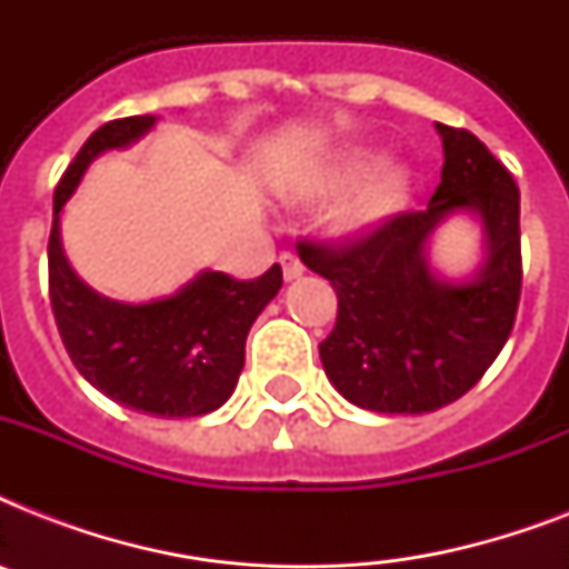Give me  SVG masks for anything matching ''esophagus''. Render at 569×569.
<instances>
[{
	"mask_svg": "<svg viewBox=\"0 0 569 569\" xmlns=\"http://www.w3.org/2000/svg\"><path fill=\"white\" fill-rule=\"evenodd\" d=\"M280 266H283V277L286 280H298L303 274V262L295 253H283L280 257Z\"/></svg>",
	"mask_w": 569,
	"mask_h": 569,
	"instance_id": "34e87169",
	"label": "esophagus"
}]
</instances>
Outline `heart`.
I'll return each mask as SVG.
<instances>
[{"mask_svg": "<svg viewBox=\"0 0 569 569\" xmlns=\"http://www.w3.org/2000/svg\"><path fill=\"white\" fill-rule=\"evenodd\" d=\"M375 162H378V150H372V147H355V150L339 153L321 173L319 191L321 194H333V191L346 189V186H355L375 167ZM410 186H413V177H410L407 164H380L366 181L357 186L355 194L337 209V218H333L337 230L348 232V236H360V232L380 227V223L405 209Z\"/></svg>", "mask_w": 569, "mask_h": 569, "instance_id": "obj_1", "label": "heart"}]
</instances>
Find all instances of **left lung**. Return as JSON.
<instances>
[{"label":"left lung","instance_id":"left-lung-1","mask_svg":"<svg viewBox=\"0 0 569 569\" xmlns=\"http://www.w3.org/2000/svg\"><path fill=\"white\" fill-rule=\"evenodd\" d=\"M440 186L422 212H401L346 244L298 241L303 266L330 280L337 325L319 346L330 383L375 413H431L476 387L508 342L522 289L520 189L467 129L437 123ZM482 221L486 262L442 281L427 241L449 213Z\"/></svg>","mask_w":569,"mask_h":569}]
</instances>
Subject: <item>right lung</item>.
Segmentation results:
<instances>
[{"instance_id":"obj_1","label":"right lung","mask_w":569,"mask_h":569,"mask_svg":"<svg viewBox=\"0 0 569 569\" xmlns=\"http://www.w3.org/2000/svg\"><path fill=\"white\" fill-rule=\"evenodd\" d=\"M153 123V114L102 123L58 182L49 301L67 355L91 387L138 413L186 419L212 413L232 396L250 325L280 292L283 271L271 266L257 280L200 271L180 292L150 303L111 301L79 280L61 248V209L97 156L136 144Z\"/></svg>"}]
</instances>
